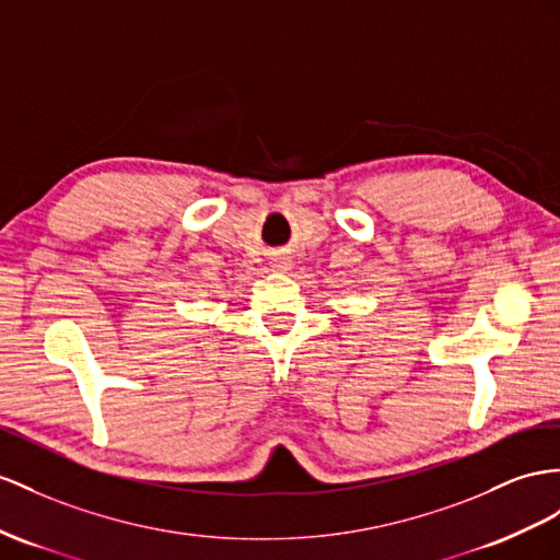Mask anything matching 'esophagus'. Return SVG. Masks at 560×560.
<instances>
[{"label": "esophagus", "mask_w": 560, "mask_h": 560, "mask_svg": "<svg viewBox=\"0 0 560 560\" xmlns=\"http://www.w3.org/2000/svg\"><path fill=\"white\" fill-rule=\"evenodd\" d=\"M275 267H277L279 271L291 269V257H289V255H277V257H275Z\"/></svg>", "instance_id": "obj_1"}]
</instances>
